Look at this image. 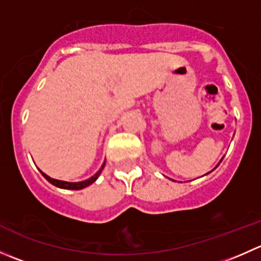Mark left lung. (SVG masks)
<instances>
[{
  "label": "left lung",
  "mask_w": 261,
  "mask_h": 261,
  "mask_svg": "<svg viewBox=\"0 0 261 261\" xmlns=\"http://www.w3.org/2000/svg\"><path fill=\"white\" fill-rule=\"evenodd\" d=\"M221 162H222V160H221Z\"/></svg>",
  "instance_id": "8db88e82"
}]
</instances>
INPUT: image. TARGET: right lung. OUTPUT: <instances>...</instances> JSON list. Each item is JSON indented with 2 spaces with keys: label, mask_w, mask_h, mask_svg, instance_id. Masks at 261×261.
Masks as SVG:
<instances>
[{
  "label": "right lung",
  "mask_w": 261,
  "mask_h": 261,
  "mask_svg": "<svg viewBox=\"0 0 261 261\" xmlns=\"http://www.w3.org/2000/svg\"><path fill=\"white\" fill-rule=\"evenodd\" d=\"M105 164H106V163H103V164H102L101 169H99L98 172H97L96 174L93 175V177H91V178H89V179L83 180V181H74V183H72V181L58 180V179H54V178H50L49 175H46L45 173H43V172H41V170H40V173H41V174H43V177L45 178V179L49 181V183H51L53 186L58 187V188H63V189H74V191H80V189L86 188V187L91 186V184L93 183V181L97 180V178H98L99 174H101L102 169H103V168H105Z\"/></svg>",
  "instance_id": "add662e5"
}]
</instances>
